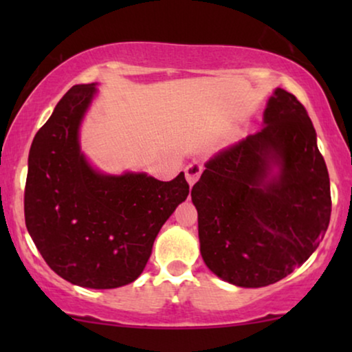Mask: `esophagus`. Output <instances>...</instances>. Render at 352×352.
Wrapping results in <instances>:
<instances>
[{"label":"esophagus","mask_w":352,"mask_h":352,"mask_svg":"<svg viewBox=\"0 0 352 352\" xmlns=\"http://www.w3.org/2000/svg\"><path fill=\"white\" fill-rule=\"evenodd\" d=\"M201 171H204V165H201L200 162H192L186 166L184 173H186V179L189 182V186H194L195 182L199 181Z\"/></svg>","instance_id":"1"}]
</instances>
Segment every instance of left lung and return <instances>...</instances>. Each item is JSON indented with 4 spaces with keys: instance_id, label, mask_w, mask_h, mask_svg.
<instances>
[{
    "instance_id": "obj_1",
    "label": "left lung",
    "mask_w": 352,
    "mask_h": 352,
    "mask_svg": "<svg viewBox=\"0 0 352 352\" xmlns=\"http://www.w3.org/2000/svg\"><path fill=\"white\" fill-rule=\"evenodd\" d=\"M190 195L201 258L219 278L258 288L301 266L331 213L329 171L305 105L277 88L264 128L206 162Z\"/></svg>"
}]
</instances>
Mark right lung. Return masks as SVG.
<instances>
[{
    "instance_id": "right-lung-1",
    "label": "right lung",
    "mask_w": 352,
    "mask_h": 352,
    "mask_svg": "<svg viewBox=\"0 0 352 352\" xmlns=\"http://www.w3.org/2000/svg\"><path fill=\"white\" fill-rule=\"evenodd\" d=\"M94 94V83L70 88L36 133L23 210L28 234L57 276L86 288H117L141 276L189 184L184 173L163 182L146 173L96 171L78 142Z\"/></svg>"
}]
</instances>
